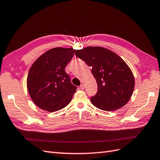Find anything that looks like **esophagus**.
<instances>
[{
	"label": "esophagus",
	"mask_w": 160,
	"mask_h": 160,
	"mask_svg": "<svg viewBox=\"0 0 160 160\" xmlns=\"http://www.w3.org/2000/svg\"><path fill=\"white\" fill-rule=\"evenodd\" d=\"M80 88L82 89V90H84V88H85V87H84V85L83 84H82L80 86Z\"/></svg>",
	"instance_id": "esophagus-1"
}]
</instances>
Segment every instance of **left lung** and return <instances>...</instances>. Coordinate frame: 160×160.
<instances>
[{"mask_svg":"<svg viewBox=\"0 0 160 160\" xmlns=\"http://www.w3.org/2000/svg\"><path fill=\"white\" fill-rule=\"evenodd\" d=\"M76 56L91 67L97 82V93L91 97L92 105L100 110L112 111L128 102L134 88V78L119 56L102 47L78 50Z\"/></svg>","mask_w":160,"mask_h":160,"instance_id":"1","label":"left lung"}]
</instances>
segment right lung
<instances>
[{"instance_id":"right-lung-1","label":"right lung","mask_w":160,"mask_h":160,"mask_svg":"<svg viewBox=\"0 0 160 160\" xmlns=\"http://www.w3.org/2000/svg\"><path fill=\"white\" fill-rule=\"evenodd\" d=\"M74 53L72 48H52L40 56L30 69L27 88L41 109L56 112L71 102L77 87L72 84L65 69Z\"/></svg>"}]
</instances>
